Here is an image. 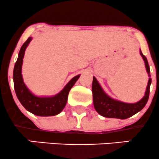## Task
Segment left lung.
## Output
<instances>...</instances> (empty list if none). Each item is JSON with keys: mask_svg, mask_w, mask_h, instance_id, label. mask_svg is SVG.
<instances>
[{"mask_svg": "<svg viewBox=\"0 0 159 159\" xmlns=\"http://www.w3.org/2000/svg\"><path fill=\"white\" fill-rule=\"evenodd\" d=\"M140 55L145 61V66L146 71L148 72V77H150V69L147 58L140 51ZM152 79L148 78V85L144 97L139 101L134 103H127L113 99L108 96L103 91L96 78L93 77L92 82V93L93 102L96 111L101 116L107 118H117V119L125 120L130 117L133 115L136 114L139 111L143 110L146 106L148 100L150 91V85Z\"/></svg>", "mask_w": 159, "mask_h": 159, "instance_id": "1", "label": "left lung"}]
</instances>
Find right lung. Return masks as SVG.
<instances>
[{"label":"right lung","mask_w":159,"mask_h":159,"mask_svg":"<svg viewBox=\"0 0 159 159\" xmlns=\"http://www.w3.org/2000/svg\"><path fill=\"white\" fill-rule=\"evenodd\" d=\"M32 40L29 37L23 43L19 52L17 60L13 68V85L18 100L26 110L34 115L40 116H49L61 113L66 107L70 90L79 78L80 75L74 77L59 93L52 97H37L30 92L24 84L22 77L23 58L25 50Z\"/></svg>","instance_id":"obj_1"}]
</instances>
